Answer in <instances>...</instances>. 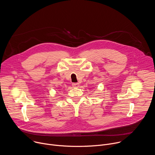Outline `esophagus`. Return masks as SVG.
I'll use <instances>...</instances> for the list:
<instances>
[{"label": "esophagus", "instance_id": "1", "mask_svg": "<svg viewBox=\"0 0 155 155\" xmlns=\"http://www.w3.org/2000/svg\"><path fill=\"white\" fill-rule=\"evenodd\" d=\"M72 86L74 87H78L79 86V84L78 83H72Z\"/></svg>", "mask_w": 155, "mask_h": 155}]
</instances>
